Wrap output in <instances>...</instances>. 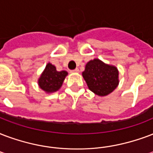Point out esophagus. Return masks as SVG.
<instances>
[{"label":"esophagus","mask_w":153,"mask_h":153,"mask_svg":"<svg viewBox=\"0 0 153 153\" xmlns=\"http://www.w3.org/2000/svg\"><path fill=\"white\" fill-rule=\"evenodd\" d=\"M71 73H79V70L78 68H76L74 69V70H73V71H71Z\"/></svg>","instance_id":"1"}]
</instances>
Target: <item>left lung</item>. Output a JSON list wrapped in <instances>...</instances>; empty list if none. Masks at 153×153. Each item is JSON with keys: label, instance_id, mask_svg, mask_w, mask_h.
I'll use <instances>...</instances> for the list:
<instances>
[{"label": "left lung", "instance_id": "8db88e82", "mask_svg": "<svg viewBox=\"0 0 153 153\" xmlns=\"http://www.w3.org/2000/svg\"><path fill=\"white\" fill-rule=\"evenodd\" d=\"M82 76L89 89L100 96L111 93L119 84L117 68L97 58L87 62Z\"/></svg>", "mask_w": 153, "mask_h": 153}]
</instances>
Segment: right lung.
I'll return each instance as SVG.
<instances>
[{
    "mask_svg": "<svg viewBox=\"0 0 153 153\" xmlns=\"http://www.w3.org/2000/svg\"><path fill=\"white\" fill-rule=\"evenodd\" d=\"M66 75V71H57L55 66L51 63H48L40 79H38V85L45 92H54L62 87Z\"/></svg>",
    "mask_w": 153,
    "mask_h": 153,
    "instance_id": "obj_1",
    "label": "right lung"
}]
</instances>
